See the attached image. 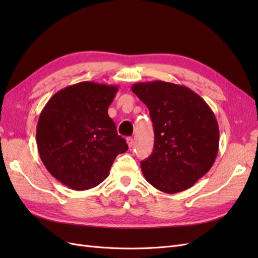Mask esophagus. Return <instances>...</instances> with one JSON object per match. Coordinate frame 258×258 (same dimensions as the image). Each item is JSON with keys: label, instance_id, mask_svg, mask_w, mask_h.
Wrapping results in <instances>:
<instances>
[{"label": "esophagus", "instance_id": "esophagus-1", "mask_svg": "<svg viewBox=\"0 0 258 258\" xmlns=\"http://www.w3.org/2000/svg\"><path fill=\"white\" fill-rule=\"evenodd\" d=\"M127 144L129 147H132V145H134V139H132L131 137H128L127 138Z\"/></svg>", "mask_w": 258, "mask_h": 258}]
</instances>
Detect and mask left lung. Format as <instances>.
Wrapping results in <instances>:
<instances>
[{
  "label": "left lung",
  "instance_id": "left-lung-1",
  "mask_svg": "<svg viewBox=\"0 0 258 258\" xmlns=\"http://www.w3.org/2000/svg\"><path fill=\"white\" fill-rule=\"evenodd\" d=\"M153 121V153L141 161L146 181L167 194L188 189L212 168L220 130L206 101L185 86L154 81L132 85Z\"/></svg>",
  "mask_w": 258,
  "mask_h": 258
}]
</instances>
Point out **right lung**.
<instances>
[{
	"label": "right lung",
	"mask_w": 258,
	"mask_h": 258,
	"mask_svg": "<svg viewBox=\"0 0 258 258\" xmlns=\"http://www.w3.org/2000/svg\"><path fill=\"white\" fill-rule=\"evenodd\" d=\"M118 87L82 82L49 99L36 126L38 154L48 172L74 190L96 187L128 150L107 114Z\"/></svg>",
	"instance_id": "1"
}]
</instances>
